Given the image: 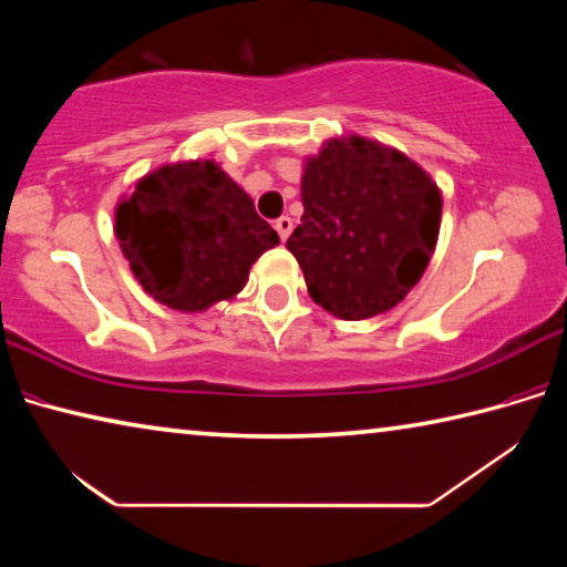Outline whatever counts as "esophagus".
<instances>
[{"label":"esophagus","mask_w":567,"mask_h":567,"mask_svg":"<svg viewBox=\"0 0 567 567\" xmlns=\"http://www.w3.org/2000/svg\"><path fill=\"white\" fill-rule=\"evenodd\" d=\"M275 229H277V235H280V239L285 243V239L292 235V219L290 217H280L275 223Z\"/></svg>","instance_id":"esophagus-1"}]
</instances>
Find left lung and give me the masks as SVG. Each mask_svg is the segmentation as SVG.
Returning a JSON list of instances; mask_svg holds the SVG:
<instances>
[{"instance_id":"1","label":"left lung","mask_w":567,"mask_h":567,"mask_svg":"<svg viewBox=\"0 0 567 567\" xmlns=\"http://www.w3.org/2000/svg\"><path fill=\"white\" fill-rule=\"evenodd\" d=\"M302 207L287 249L307 292L340 320L398 307L435 252L443 192L405 152L360 134L322 142L302 162Z\"/></svg>"}]
</instances>
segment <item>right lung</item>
<instances>
[{"instance_id":"1","label":"right lung","mask_w":567,"mask_h":567,"mask_svg":"<svg viewBox=\"0 0 567 567\" xmlns=\"http://www.w3.org/2000/svg\"><path fill=\"white\" fill-rule=\"evenodd\" d=\"M114 237L142 290L187 315L235 300L260 255L280 245L215 159L167 162L140 177L114 207Z\"/></svg>"}]
</instances>
